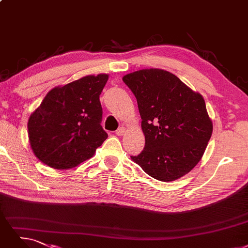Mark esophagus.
<instances>
[{
    "label": "esophagus",
    "instance_id": "34e87169",
    "mask_svg": "<svg viewBox=\"0 0 248 248\" xmlns=\"http://www.w3.org/2000/svg\"><path fill=\"white\" fill-rule=\"evenodd\" d=\"M124 133H125V127H123V126L119 127L118 129L116 130V134H117L118 136H121V135H123Z\"/></svg>",
    "mask_w": 248,
    "mask_h": 248
}]
</instances>
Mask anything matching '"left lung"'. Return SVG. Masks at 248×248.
<instances>
[{
	"mask_svg": "<svg viewBox=\"0 0 248 248\" xmlns=\"http://www.w3.org/2000/svg\"><path fill=\"white\" fill-rule=\"evenodd\" d=\"M136 97L145 136L132 160L160 181H174L201 161L213 132L203 97L176 75L143 69L123 77Z\"/></svg>",
	"mask_w": 248,
	"mask_h": 248,
	"instance_id": "obj_1",
	"label": "left lung"
}]
</instances>
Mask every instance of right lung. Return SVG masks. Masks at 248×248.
I'll list each match as a JSON object with an SVG mask.
<instances>
[{"mask_svg":"<svg viewBox=\"0 0 248 248\" xmlns=\"http://www.w3.org/2000/svg\"><path fill=\"white\" fill-rule=\"evenodd\" d=\"M108 77L88 75L47 93L27 125L29 142L39 161L63 170L94 155L108 137L101 125L100 102Z\"/></svg>","mask_w":248,"mask_h":248,"instance_id":"right-lung-1","label":"right lung"}]
</instances>
